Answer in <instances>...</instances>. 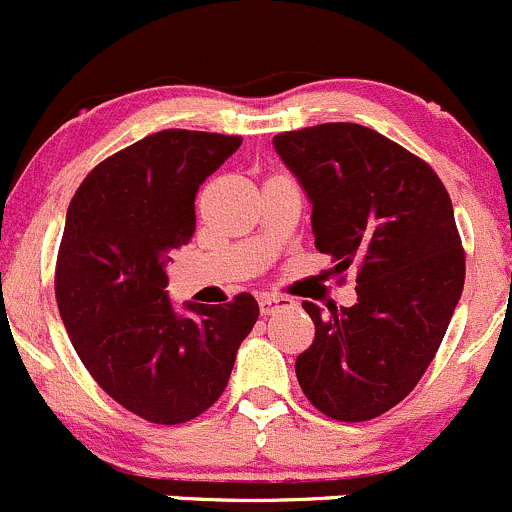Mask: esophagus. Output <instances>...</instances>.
<instances>
[{
    "label": "esophagus",
    "mask_w": 512,
    "mask_h": 512,
    "mask_svg": "<svg viewBox=\"0 0 512 512\" xmlns=\"http://www.w3.org/2000/svg\"><path fill=\"white\" fill-rule=\"evenodd\" d=\"M288 305H293V300L286 298V295H261V298H258V310H261V315H273L276 310L288 308Z\"/></svg>",
    "instance_id": "1"
}]
</instances>
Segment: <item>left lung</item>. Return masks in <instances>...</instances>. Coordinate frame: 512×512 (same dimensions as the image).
I'll use <instances>...</instances> for the list:
<instances>
[{"mask_svg": "<svg viewBox=\"0 0 512 512\" xmlns=\"http://www.w3.org/2000/svg\"><path fill=\"white\" fill-rule=\"evenodd\" d=\"M313 204L315 249L350 263L357 303L305 300L315 340L295 360L300 389L337 421L402 402L434 360L461 300L466 261L446 187L424 160L377 130L325 123L273 138Z\"/></svg>", "mask_w": 512, "mask_h": 512, "instance_id": "left-lung-1", "label": "left lung"}]
</instances>
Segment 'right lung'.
I'll return each mask as SVG.
<instances>
[{"instance_id": "right-lung-1", "label": "right lung", "mask_w": 512, "mask_h": 512, "mask_svg": "<svg viewBox=\"0 0 512 512\" xmlns=\"http://www.w3.org/2000/svg\"><path fill=\"white\" fill-rule=\"evenodd\" d=\"M241 138L162 130L115 152L68 204L56 261V303L78 357L128 412L184 424L226 389L258 320L254 295L224 305H172L170 251L197 229L199 184Z\"/></svg>"}]
</instances>
